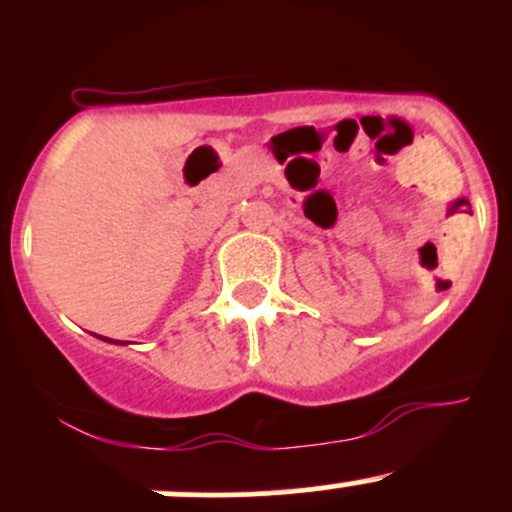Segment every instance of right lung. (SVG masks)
Here are the masks:
<instances>
[{
	"label": "right lung",
	"mask_w": 512,
	"mask_h": 512,
	"mask_svg": "<svg viewBox=\"0 0 512 512\" xmlns=\"http://www.w3.org/2000/svg\"><path fill=\"white\" fill-rule=\"evenodd\" d=\"M105 342H113V344H117V342H115V339H105Z\"/></svg>",
	"instance_id": "add662e5"
}]
</instances>
